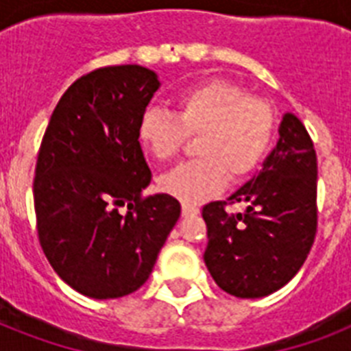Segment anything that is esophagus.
<instances>
[{"label":"esophagus","mask_w":351,"mask_h":351,"mask_svg":"<svg viewBox=\"0 0 351 351\" xmlns=\"http://www.w3.org/2000/svg\"><path fill=\"white\" fill-rule=\"evenodd\" d=\"M198 211H200V209L197 208V206H193V204H182V215H184V217H193V215H198Z\"/></svg>","instance_id":"1"}]
</instances>
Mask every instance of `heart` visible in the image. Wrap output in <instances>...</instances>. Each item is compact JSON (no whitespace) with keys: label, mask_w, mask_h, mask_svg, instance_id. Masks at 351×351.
Wrapping results in <instances>:
<instances>
[{"label":"heart","mask_w":351,"mask_h":351,"mask_svg":"<svg viewBox=\"0 0 351 351\" xmlns=\"http://www.w3.org/2000/svg\"><path fill=\"white\" fill-rule=\"evenodd\" d=\"M173 107V114L147 107L138 120L136 136L145 153L165 162L178 154L187 134H198L195 153L200 158L160 176V187L182 202H202L224 187L228 176L231 180L247 176L273 142L277 125L273 107L224 80L180 90Z\"/></svg>","instance_id":"1"}]
</instances>
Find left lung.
I'll return each instance as SVG.
<instances>
[{"label":"left lung","mask_w":351,"mask_h":351,"mask_svg":"<svg viewBox=\"0 0 351 351\" xmlns=\"http://www.w3.org/2000/svg\"><path fill=\"white\" fill-rule=\"evenodd\" d=\"M245 204L228 213L226 202L204 206L208 247L204 262L220 289L261 299L299 273L317 231V154L293 112H284L278 140L262 167L228 198Z\"/></svg>","instance_id":"obj_1"}]
</instances>
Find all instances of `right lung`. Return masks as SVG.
<instances>
[{
    "mask_svg": "<svg viewBox=\"0 0 351 351\" xmlns=\"http://www.w3.org/2000/svg\"><path fill=\"white\" fill-rule=\"evenodd\" d=\"M158 89L142 65L96 69L65 90L41 140L32 186L41 250L90 299L136 291L180 217L171 195L140 197L151 169L136 125Z\"/></svg>",
    "mask_w": 351,
    "mask_h": 351,
    "instance_id": "add662e5",
    "label": "right lung"
}]
</instances>
